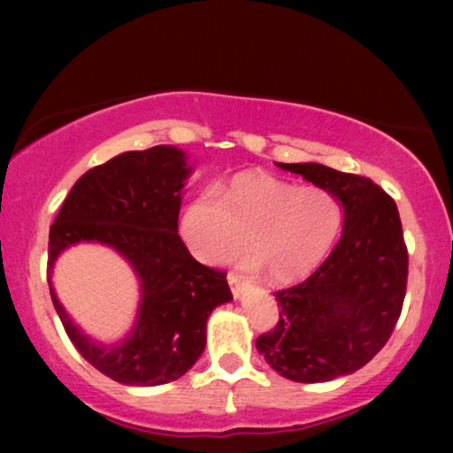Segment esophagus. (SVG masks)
Masks as SVG:
<instances>
[{"instance_id": "obj_1", "label": "esophagus", "mask_w": 453, "mask_h": 453, "mask_svg": "<svg viewBox=\"0 0 453 453\" xmlns=\"http://www.w3.org/2000/svg\"><path fill=\"white\" fill-rule=\"evenodd\" d=\"M226 280H228V287H231V290H233L234 299H239L241 293H243V284H245L243 276H239V274H234V272H231V274L226 276Z\"/></svg>"}]
</instances>
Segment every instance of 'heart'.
Segmentation results:
<instances>
[{
	"mask_svg": "<svg viewBox=\"0 0 453 453\" xmlns=\"http://www.w3.org/2000/svg\"><path fill=\"white\" fill-rule=\"evenodd\" d=\"M344 208L332 191L296 185L268 173H241L219 189L196 191L179 214V237L203 264L239 257L250 270L268 268L278 282L318 268L336 243Z\"/></svg>",
	"mask_w": 453,
	"mask_h": 453,
	"instance_id": "1",
	"label": "heart"
}]
</instances>
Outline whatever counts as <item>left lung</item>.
<instances>
[{
    "label": "left lung",
    "instance_id": "8db88e82",
    "mask_svg": "<svg viewBox=\"0 0 453 453\" xmlns=\"http://www.w3.org/2000/svg\"><path fill=\"white\" fill-rule=\"evenodd\" d=\"M342 202V237L311 276L274 293L280 319L256 340L278 375L324 383L365 367L392 336L408 253L395 202L371 179L319 163H276Z\"/></svg>",
    "mask_w": 453,
    "mask_h": 453
}]
</instances>
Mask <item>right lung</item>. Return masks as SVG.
Masks as SVG:
<instances>
[{"label":"right lung","instance_id":"1","mask_svg":"<svg viewBox=\"0 0 453 453\" xmlns=\"http://www.w3.org/2000/svg\"><path fill=\"white\" fill-rule=\"evenodd\" d=\"M191 173L188 152L177 146L117 154L78 179L49 231L55 311L80 355L123 386H163L188 373L206 349L210 313L233 301L226 274L196 262L177 234ZM80 242L113 249L139 280L134 324L115 343L84 333L52 287L54 262Z\"/></svg>","mask_w":453,"mask_h":453}]
</instances>
